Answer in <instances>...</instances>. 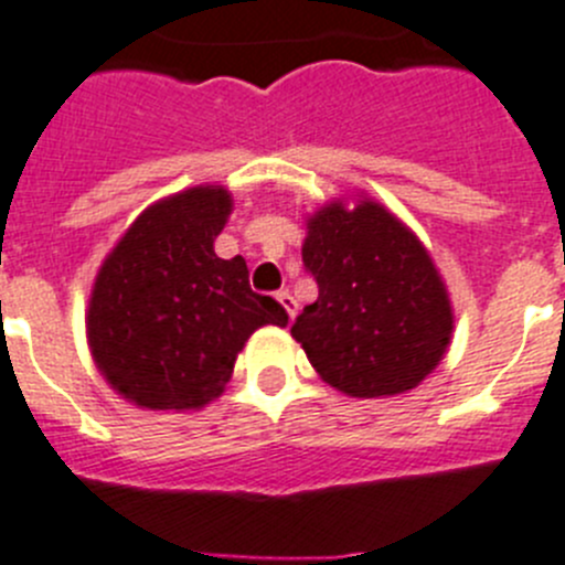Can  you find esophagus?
I'll list each match as a JSON object with an SVG mask.
<instances>
[{"instance_id": "34e87169", "label": "esophagus", "mask_w": 565, "mask_h": 565, "mask_svg": "<svg viewBox=\"0 0 565 565\" xmlns=\"http://www.w3.org/2000/svg\"><path fill=\"white\" fill-rule=\"evenodd\" d=\"M276 298H278V303H281V307H284V312L289 315V320H295V315H298V303H295L292 295H289L287 289H281V292H278Z\"/></svg>"}]
</instances>
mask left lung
<instances>
[{
  "label": "left lung",
  "mask_w": 565,
  "mask_h": 565,
  "mask_svg": "<svg viewBox=\"0 0 565 565\" xmlns=\"http://www.w3.org/2000/svg\"><path fill=\"white\" fill-rule=\"evenodd\" d=\"M303 267L318 300L295 318L323 382L354 398L407 393L451 340V303L426 247L384 205H326L309 220Z\"/></svg>",
  "instance_id": "8db88e82"
}]
</instances>
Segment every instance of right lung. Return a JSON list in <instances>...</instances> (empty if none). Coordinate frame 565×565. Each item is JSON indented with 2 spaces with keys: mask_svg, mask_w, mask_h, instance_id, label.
Wrapping results in <instances>:
<instances>
[{
  "mask_svg": "<svg viewBox=\"0 0 565 565\" xmlns=\"http://www.w3.org/2000/svg\"><path fill=\"white\" fill-rule=\"evenodd\" d=\"M228 211L231 198L220 186H194L150 205L94 281V362L139 407H203L223 393L258 326H287L281 303L250 289L245 258L214 253Z\"/></svg>",
  "mask_w": 565,
  "mask_h": 565,
  "instance_id": "right-lung-1",
  "label": "right lung"
}]
</instances>
